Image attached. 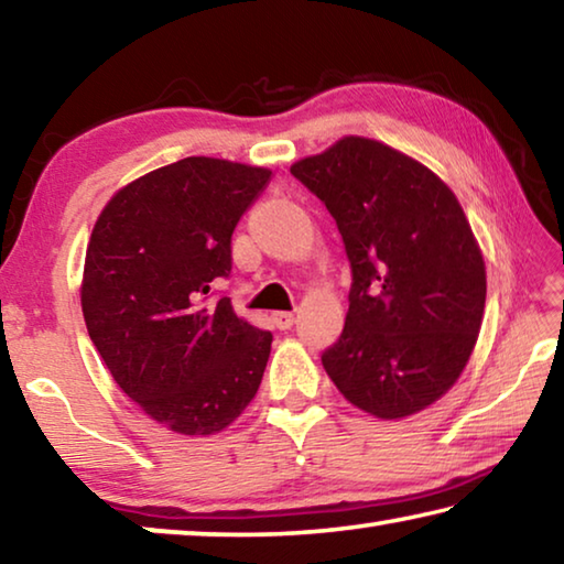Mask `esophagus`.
<instances>
[{"instance_id": "34e87169", "label": "esophagus", "mask_w": 564, "mask_h": 564, "mask_svg": "<svg viewBox=\"0 0 564 564\" xmlns=\"http://www.w3.org/2000/svg\"><path fill=\"white\" fill-rule=\"evenodd\" d=\"M271 318H273V326L279 328V330H289L293 323H295V316H293V313H289V311H275Z\"/></svg>"}]
</instances>
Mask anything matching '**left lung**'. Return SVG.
Masks as SVG:
<instances>
[{
	"label": "left lung",
	"mask_w": 564,
	"mask_h": 564,
	"mask_svg": "<svg viewBox=\"0 0 564 564\" xmlns=\"http://www.w3.org/2000/svg\"><path fill=\"white\" fill-rule=\"evenodd\" d=\"M291 174L336 218L352 271L346 326L323 368L370 415L420 413L455 386L482 326L488 281L463 206L420 161L362 137Z\"/></svg>",
	"instance_id": "1"
}]
</instances>
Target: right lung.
<instances>
[{
  "label": "right lung",
  "instance_id": "add662e5",
  "mask_svg": "<svg viewBox=\"0 0 564 564\" xmlns=\"http://www.w3.org/2000/svg\"><path fill=\"white\" fill-rule=\"evenodd\" d=\"M271 171L188 156L131 181L104 206L87 246L82 311L117 386L181 435H214L251 403L269 330L231 301L204 303L231 273V236Z\"/></svg>",
  "mask_w": 564,
  "mask_h": 564
}]
</instances>
